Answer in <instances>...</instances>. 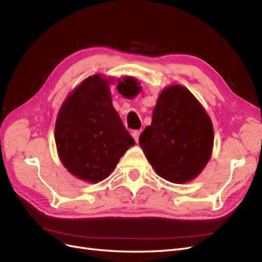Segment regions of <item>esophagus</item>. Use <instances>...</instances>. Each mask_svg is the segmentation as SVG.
Listing matches in <instances>:
<instances>
[{"label":"esophagus","mask_w":262,"mask_h":262,"mask_svg":"<svg viewBox=\"0 0 262 262\" xmlns=\"http://www.w3.org/2000/svg\"><path fill=\"white\" fill-rule=\"evenodd\" d=\"M140 131L139 130H136V131H133L132 132V137H133V139L136 140V142H138L139 141V137H140Z\"/></svg>","instance_id":"1"}]
</instances>
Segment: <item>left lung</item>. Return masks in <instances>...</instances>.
I'll list each match as a JSON object with an SVG mask.
<instances>
[{
  "mask_svg": "<svg viewBox=\"0 0 262 262\" xmlns=\"http://www.w3.org/2000/svg\"><path fill=\"white\" fill-rule=\"evenodd\" d=\"M213 142L209 115L181 85H170L161 92L152 123L139 139L157 175L172 184H186L200 175L211 158Z\"/></svg>",
  "mask_w": 262,
  "mask_h": 262,
  "instance_id": "1",
  "label": "left lung"
}]
</instances>
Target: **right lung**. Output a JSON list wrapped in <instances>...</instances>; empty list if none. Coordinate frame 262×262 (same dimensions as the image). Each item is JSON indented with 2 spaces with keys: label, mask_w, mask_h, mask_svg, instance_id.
I'll return each instance as SVG.
<instances>
[{
  "label": "right lung",
  "mask_w": 262,
  "mask_h": 262,
  "mask_svg": "<svg viewBox=\"0 0 262 262\" xmlns=\"http://www.w3.org/2000/svg\"><path fill=\"white\" fill-rule=\"evenodd\" d=\"M113 77L96 74L69 94L55 121L54 140L63 166L76 178L96 184L106 179L136 144L113 106ZM119 90L140 91L136 78L118 80Z\"/></svg>",
  "instance_id": "obj_1"
}]
</instances>
